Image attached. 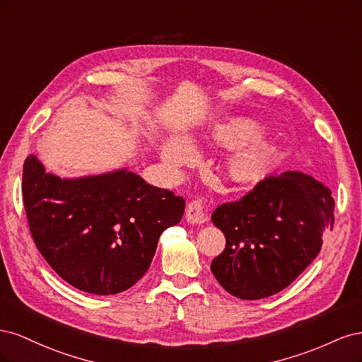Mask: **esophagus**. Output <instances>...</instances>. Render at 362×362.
Instances as JSON below:
<instances>
[{
	"mask_svg": "<svg viewBox=\"0 0 362 362\" xmlns=\"http://www.w3.org/2000/svg\"><path fill=\"white\" fill-rule=\"evenodd\" d=\"M185 221L190 225H202L206 222V214L202 210L201 202L193 201L187 205V210H185Z\"/></svg>",
	"mask_w": 362,
	"mask_h": 362,
	"instance_id": "1",
	"label": "esophagus"
}]
</instances>
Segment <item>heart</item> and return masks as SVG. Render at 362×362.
<instances>
[{
    "instance_id": "heart-1",
    "label": "heart",
    "mask_w": 362,
    "mask_h": 362,
    "mask_svg": "<svg viewBox=\"0 0 362 362\" xmlns=\"http://www.w3.org/2000/svg\"><path fill=\"white\" fill-rule=\"evenodd\" d=\"M261 128L254 120L233 119L226 124L217 125L211 139L222 146H242L247 141L257 139ZM161 158L169 168L178 170L190 164L196 154L194 151L181 139H169L161 146ZM273 158V146L269 141L257 140L252 145L240 148L233 152L226 161L228 178L235 184H254L267 175Z\"/></svg>"
}]
</instances>
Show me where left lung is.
I'll return each instance as SVG.
<instances>
[{
  "label": "left lung",
  "instance_id": "obj_1",
  "mask_svg": "<svg viewBox=\"0 0 362 362\" xmlns=\"http://www.w3.org/2000/svg\"><path fill=\"white\" fill-rule=\"evenodd\" d=\"M331 189L298 170L259 181L242 199L217 206L213 223L226 246L211 261L218 284L238 299L269 298L288 287L319 255L334 225Z\"/></svg>",
  "mask_w": 362,
  "mask_h": 362
}]
</instances>
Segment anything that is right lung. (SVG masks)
<instances>
[{
    "mask_svg": "<svg viewBox=\"0 0 362 362\" xmlns=\"http://www.w3.org/2000/svg\"><path fill=\"white\" fill-rule=\"evenodd\" d=\"M23 196L31 237L51 269L100 296L122 293L145 275L161 233L180 223L185 206L128 169L60 178L33 154Z\"/></svg>",
    "mask_w": 362,
    "mask_h": 362,
    "instance_id": "1",
    "label": "right lung"
}]
</instances>
